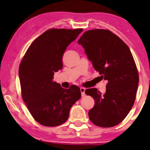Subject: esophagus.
Wrapping results in <instances>:
<instances>
[{
  "mask_svg": "<svg viewBox=\"0 0 150 150\" xmlns=\"http://www.w3.org/2000/svg\"><path fill=\"white\" fill-rule=\"evenodd\" d=\"M80 90H81V96H85V88L84 87H81Z\"/></svg>",
  "mask_w": 150,
  "mask_h": 150,
  "instance_id": "1",
  "label": "esophagus"
}]
</instances>
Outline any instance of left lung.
<instances>
[{"label":"left lung","mask_w":150,"mask_h":150,"mask_svg":"<svg viewBox=\"0 0 150 150\" xmlns=\"http://www.w3.org/2000/svg\"><path fill=\"white\" fill-rule=\"evenodd\" d=\"M78 44L100 77L108 81L104 95L96 88L85 91L95 100L88 111L90 120L103 128L116 126L128 115L135 101L139 76L132 54L128 45L108 30L86 31Z\"/></svg>","instance_id":"8db88e82"}]
</instances>
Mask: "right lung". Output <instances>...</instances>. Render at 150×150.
I'll return each mask as SVG.
<instances>
[{"instance_id": "right-lung-1", "label": "right lung", "mask_w": 150, "mask_h": 150, "mask_svg": "<svg viewBox=\"0 0 150 150\" xmlns=\"http://www.w3.org/2000/svg\"><path fill=\"white\" fill-rule=\"evenodd\" d=\"M83 29L47 30L27 50L19 66L22 96L35 121L45 126H57L69 118L71 106L81 96L79 87L65 89L53 81L63 67L66 48Z\"/></svg>"}]
</instances>
